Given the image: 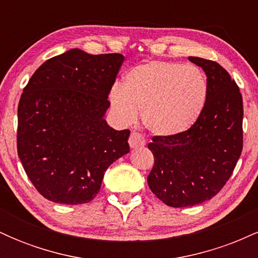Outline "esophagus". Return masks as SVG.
Segmentation results:
<instances>
[{
	"mask_svg": "<svg viewBox=\"0 0 258 258\" xmlns=\"http://www.w3.org/2000/svg\"><path fill=\"white\" fill-rule=\"evenodd\" d=\"M128 143H130V147L133 148V149H136V148L143 147L144 144H146V141H144L143 136L142 135H139L137 132H132L131 136H130Z\"/></svg>",
	"mask_w": 258,
	"mask_h": 258,
	"instance_id": "1",
	"label": "esophagus"
}]
</instances>
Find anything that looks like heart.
Instances as JSON below:
<instances>
[{"mask_svg":"<svg viewBox=\"0 0 258 258\" xmlns=\"http://www.w3.org/2000/svg\"><path fill=\"white\" fill-rule=\"evenodd\" d=\"M207 80L195 65L148 61L126 73L122 86L115 85L109 100L116 119L131 125L142 110L144 125L161 137L188 131L205 108Z\"/></svg>","mask_w":258,"mask_h":258,"instance_id":"b5f03b06","label":"heart"}]
</instances>
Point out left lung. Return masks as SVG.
<instances>
[{
    "mask_svg": "<svg viewBox=\"0 0 258 258\" xmlns=\"http://www.w3.org/2000/svg\"><path fill=\"white\" fill-rule=\"evenodd\" d=\"M207 78V99L188 131L154 137L148 148L154 166L148 184L171 207L194 206L214 198L232 176L242 150V98L220 64L189 57Z\"/></svg>",
    "mask_w": 258,
    "mask_h": 258,
    "instance_id": "8db88e82",
    "label": "left lung"
}]
</instances>
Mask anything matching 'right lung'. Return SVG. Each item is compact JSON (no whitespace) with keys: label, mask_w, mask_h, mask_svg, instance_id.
Segmentation results:
<instances>
[{"label":"right lung","mask_w":258,"mask_h":258,"mask_svg":"<svg viewBox=\"0 0 258 258\" xmlns=\"http://www.w3.org/2000/svg\"><path fill=\"white\" fill-rule=\"evenodd\" d=\"M123 59L72 48L44 61L29 80L18 106V156L46 199L90 203L106 168L130 153L128 130L116 131L104 119Z\"/></svg>","instance_id":"add662e5"}]
</instances>
